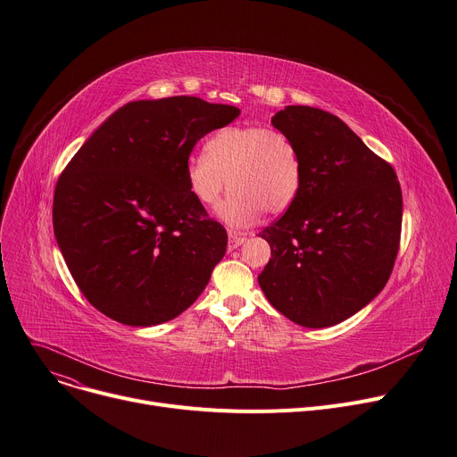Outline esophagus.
I'll return each instance as SVG.
<instances>
[{
	"mask_svg": "<svg viewBox=\"0 0 457 457\" xmlns=\"http://www.w3.org/2000/svg\"><path fill=\"white\" fill-rule=\"evenodd\" d=\"M228 237H229V250H235L240 245H245V240H246L245 233L235 231V229H228Z\"/></svg>",
	"mask_w": 457,
	"mask_h": 457,
	"instance_id": "1",
	"label": "esophagus"
}]
</instances>
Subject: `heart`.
Wrapping results in <instances>:
<instances>
[{
    "mask_svg": "<svg viewBox=\"0 0 457 457\" xmlns=\"http://www.w3.org/2000/svg\"><path fill=\"white\" fill-rule=\"evenodd\" d=\"M204 152L187 160V187L198 204L211 207L229 186L233 191L219 207L226 222L248 224L262 211L283 215L295 202L301 158L288 134L261 125L226 127L207 139Z\"/></svg>",
    "mask_w": 457,
    "mask_h": 457,
    "instance_id": "b5f03b06",
    "label": "heart"
}]
</instances>
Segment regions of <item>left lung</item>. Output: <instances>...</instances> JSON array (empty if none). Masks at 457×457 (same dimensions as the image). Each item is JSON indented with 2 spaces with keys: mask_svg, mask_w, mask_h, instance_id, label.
Listing matches in <instances>:
<instances>
[{
  "mask_svg": "<svg viewBox=\"0 0 457 457\" xmlns=\"http://www.w3.org/2000/svg\"><path fill=\"white\" fill-rule=\"evenodd\" d=\"M271 125L301 158V187L285 215L259 235L271 259L259 285L290 321L337 325L380 294L399 253L403 191L393 167L337 115L287 106Z\"/></svg>",
  "mask_w": 457,
  "mask_h": 457,
  "instance_id": "8db88e82",
  "label": "left lung"
}]
</instances>
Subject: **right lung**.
Instances as JSON below:
<instances>
[{
	"instance_id": "right-lung-1",
	"label": "right lung",
	"mask_w": 457,
	"mask_h": 457,
	"mask_svg": "<svg viewBox=\"0 0 457 457\" xmlns=\"http://www.w3.org/2000/svg\"><path fill=\"white\" fill-rule=\"evenodd\" d=\"M238 113L187 96L129 103L60 174L54 237L99 312L130 327L160 325L202 294L228 233L191 196L186 165L198 139Z\"/></svg>"
}]
</instances>
